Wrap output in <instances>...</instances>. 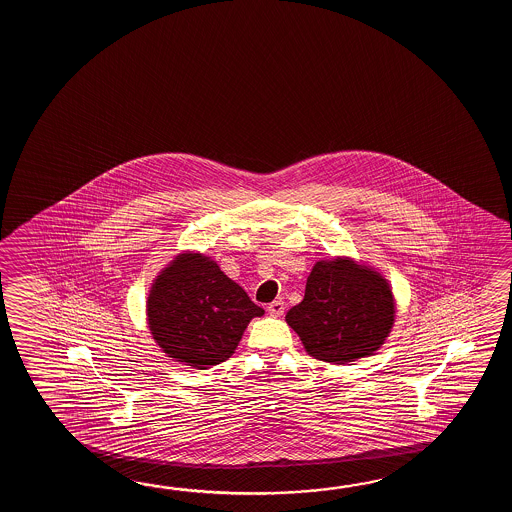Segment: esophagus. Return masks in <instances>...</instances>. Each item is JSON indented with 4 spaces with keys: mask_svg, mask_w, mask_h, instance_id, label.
Listing matches in <instances>:
<instances>
[{
    "mask_svg": "<svg viewBox=\"0 0 512 512\" xmlns=\"http://www.w3.org/2000/svg\"><path fill=\"white\" fill-rule=\"evenodd\" d=\"M283 309H285V304H283V300H274V302H271V304H269V307H267L269 315L272 316H282Z\"/></svg>",
    "mask_w": 512,
    "mask_h": 512,
    "instance_id": "34e87169",
    "label": "esophagus"
}]
</instances>
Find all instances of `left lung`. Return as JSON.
I'll list each match as a JSON object with an SVG mask.
<instances>
[{
	"instance_id": "8db88e82",
	"label": "left lung",
	"mask_w": 512,
	"mask_h": 512,
	"mask_svg": "<svg viewBox=\"0 0 512 512\" xmlns=\"http://www.w3.org/2000/svg\"><path fill=\"white\" fill-rule=\"evenodd\" d=\"M305 351L331 364L370 357L395 322L392 285L351 258L316 261L304 300L285 315Z\"/></svg>"
}]
</instances>
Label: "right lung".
I'll return each instance as SVG.
<instances>
[{
    "instance_id": "add662e5",
    "label": "right lung",
    "mask_w": 512,
    "mask_h": 512,
    "mask_svg": "<svg viewBox=\"0 0 512 512\" xmlns=\"http://www.w3.org/2000/svg\"><path fill=\"white\" fill-rule=\"evenodd\" d=\"M265 313L201 252H183L153 280L146 300L157 346L197 370L225 362L254 316Z\"/></svg>"
}]
</instances>
